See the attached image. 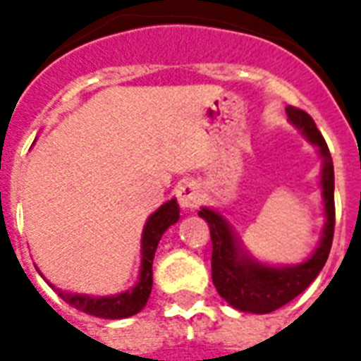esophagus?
<instances>
[{
    "mask_svg": "<svg viewBox=\"0 0 361 361\" xmlns=\"http://www.w3.org/2000/svg\"><path fill=\"white\" fill-rule=\"evenodd\" d=\"M178 202L183 210H192L200 204L202 200V195H200V189L197 187V183L192 181H183L180 187H178Z\"/></svg>",
    "mask_w": 361,
    "mask_h": 361,
    "instance_id": "34e87169",
    "label": "esophagus"
}]
</instances>
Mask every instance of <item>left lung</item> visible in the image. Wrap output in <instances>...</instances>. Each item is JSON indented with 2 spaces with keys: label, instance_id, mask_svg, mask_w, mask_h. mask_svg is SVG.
Instances as JSON below:
<instances>
[{
  "label": "left lung",
  "instance_id": "left-lung-1",
  "mask_svg": "<svg viewBox=\"0 0 361 361\" xmlns=\"http://www.w3.org/2000/svg\"><path fill=\"white\" fill-rule=\"evenodd\" d=\"M286 115L291 125L307 137V142L318 149L322 159L320 187L326 224L314 252L297 265H269L247 252L233 225L219 212L208 206L199 210V216L210 227L212 280L217 293L233 309L252 314H269L307 290L326 265L334 242L335 176L331 153L307 111L288 106Z\"/></svg>",
  "mask_w": 361,
  "mask_h": 361
}]
</instances>
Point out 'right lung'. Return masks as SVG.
<instances>
[{
    "instance_id": "right-lung-1",
    "label": "right lung",
    "mask_w": 361,
    "mask_h": 361,
    "mask_svg": "<svg viewBox=\"0 0 361 361\" xmlns=\"http://www.w3.org/2000/svg\"><path fill=\"white\" fill-rule=\"evenodd\" d=\"M178 219H180V206H178V200L176 199L164 202L159 210L153 212L147 217L144 231H142V250H140L142 257H140L137 282L132 286L130 290L104 297L56 290L59 295L66 302H70L73 309L81 310L85 314L98 316V318L121 320V318L137 314L140 310L144 309L145 302H147L151 295V288H153V257H155L159 240H161L164 231L169 229L170 225L178 224Z\"/></svg>"
}]
</instances>
